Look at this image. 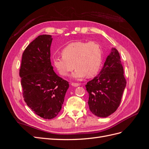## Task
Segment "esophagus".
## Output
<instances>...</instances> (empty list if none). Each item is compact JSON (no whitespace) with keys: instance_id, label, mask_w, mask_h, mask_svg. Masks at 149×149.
<instances>
[{"instance_id":"obj_1","label":"esophagus","mask_w":149,"mask_h":149,"mask_svg":"<svg viewBox=\"0 0 149 149\" xmlns=\"http://www.w3.org/2000/svg\"><path fill=\"white\" fill-rule=\"evenodd\" d=\"M71 86H79V83H71Z\"/></svg>"}]
</instances>
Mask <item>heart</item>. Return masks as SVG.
<instances>
[{
	"instance_id": "heart-1",
	"label": "heart",
	"mask_w": 149,
	"mask_h": 149,
	"mask_svg": "<svg viewBox=\"0 0 149 149\" xmlns=\"http://www.w3.org/2000/svg\"><path fill=\"white\" fill-rule=\"evenodd\" d=\"M62 57H56L53 63L59 73L66 76L76 68L73 74L76 79L95 76L100 69L102 50L96 42H75L66 45L61 51Z\"/></svg>"
}]
</instances>
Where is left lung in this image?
<instances>
[{
  "mask_svg": "<svg viewBox=\"0 0 149 149\" xmlns=\"http://www.w3.org/2000/svg\"><path fill=\"white\" fill-rule=\"evenodd\" d=\"M125 86L119 53L112 48L100 73L86 84L90 111L101 118L114 113L120 105Z\"/></svg>",
  "mask_w": 149,
  "mask_h": 149,
  "instance_id": "1",
  "label": "left lung"
}]
</instances>
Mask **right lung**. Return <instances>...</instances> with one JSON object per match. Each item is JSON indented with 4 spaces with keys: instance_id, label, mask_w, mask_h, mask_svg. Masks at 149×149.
<instances>
[{
    "instance_id": "add662e5",
    "label": "right lung",
    "mask_w": 149,
    "mask_h": 149,
    "mask_svg": "<svg viewBox=\"0 0 149 149\" xmlns=\"http://www.w3.org/2000/svg\"><path fill=\"white\" fill-rule=\"evenodd\" d=\"M49 35H39L22 54L19 75L24 101L34 113L45 119L58 114L69 84L53 71Z\"/></svg>"
}]
</instances>
